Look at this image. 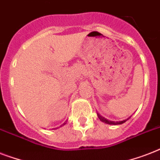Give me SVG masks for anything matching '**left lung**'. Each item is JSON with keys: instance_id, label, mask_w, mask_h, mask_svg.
I'll return each instance as SVG.
<instances>
[{"instance_id": "8db88e82", "label": "left lung", "mask_w": 160, "mask_h": 160, "mask_svg": "<svg viewBox=\"0 0 160 160\" xmlns=\"http://www.w3.org/2000/svg\"><path fill=\"white\" fill-rule=\"evenodd\" d=\"M97 115H98V118L100 119V121L104 122V123H105V124H113V125H117V124H124V122H126L128 119L130 118V117H129L128 119H124V120H121V121H111V120H109V119H105V117H103L102 115H100L99 113H97Z\"/></svg>"}]
</instances>
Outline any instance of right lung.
Listing matches in <instances>:
<instances>
[{
    "label": "right lung",
    "instance_id": "right-lung-1",
    "mask_svg": "<svg viewBox=\"0 0 160 160\" xmlns=\"http://www.w3.org/2000/svg\"><path fill=\"white\" fill-rule=\"evenodd\" d=\"M65 124H66V121H65V123H64V124H61V125H60V127L63 126V125H65Z\"/></svg>",
    "mask_w": 160,
    "mask_h": 160
}]
</instances>
